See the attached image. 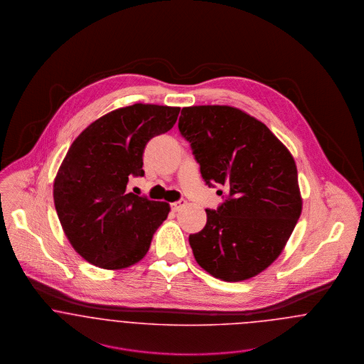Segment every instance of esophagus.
Listing matches in <instances>:
<instances>
[{"label":"esophagus","mask_w":364,"mask_h":364,"mask_svg":"<svg viewBox=\"0 0 364 364\" xmlns=\"http://www.w3.org/2000/svg\"><path fill=\"white\" fill-rule=\"evenodd\" d=\"M185 205H186V203L181 200V201H176V203L171 204V210H173V212H178V210H182Z\"/></svg>","instance_id":"1"}]
</instances>
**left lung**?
I'll use <instances>...</instances> for the list:
<instances>
[{
    "instance_id": "1",
    "label": "left lung",
    "mask_w": 364,
    "mask_h": 364,
    "mask_svg": "<svg viewBox=\"0 0 364 364\" xmlns=\"http://www.w3.org/2000/svg\"><path fill=\"white\" fill-rule=\"evenodd\" d=\"M178 129L204 182L229 191L218 210H205V228L189 235L196 262L226 282L260 274L281 255L301 215L293 156L264 123L234 107L182 108Z\"/></svg>"
}]
</instances>
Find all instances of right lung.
I'll return each mask as SVG.
<instances>
[{
	"instance_id": "add662e5",
	"label": "right lung",
	"mask_w": 364,
	"mask_h": 364,
	"mask_svg": "<svg viewBox=\"0 0 364 364\" xmlns=\"http://www.w3.org/2000/svg\"><path fill=\"white\" fill-rule=\"evenodd\" d=\"M181 108L134 104L101 116L70 146L53 185L61 228L89 263L120 269L149 250L170 205L127 193L130 176H144L149 139L173 129Z\"/></svg>"
}]
</instances>
